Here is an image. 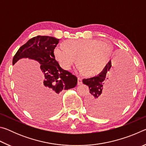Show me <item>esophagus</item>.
I'll use <instances>...</instances> for the list:
<instances>
[{"label": "esophagus", "instance_id": "esophagus-1", "mask_svg": "<svg viewBox=\"0 0 146 146\" xmlns=\"http://www.w3.org/2000/svg\"><path fill=\"white\" fill-rule=\"evenodd\" d=\"M82 78L81 77H78V85L82 84Z\"/></svg>", "mask_w": 146, "mask_h": 146}]
</instances>
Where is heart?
I'll list each match as a JSON object with an SVG mask.
<instances>
[{
	"instance_id": "heart-1",
	"label": "heart",
	"mask_w": 146,
	"mask_h": 146,
	"mask_svg": "<svg viewBox=\"0 0 146 146\" xmlns=\"http://www.w3.org/2000/svg\"><path fill=\"white\" fill-rule=\"evenodd\" d=\"M56 46L53 49L56 60L64 69L69 70L77 62L80 72L88 76L96 75L102 70L111 53V46L97 39H75Z\"/></svg>"
}]
</instances>
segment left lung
Listing matches in <instances>:
<instances>
[{
    "label": "left lung",
    "instance_id": "1",
    "mask_svg": "<svg viewBox=\"0 0 146 146\" xmlns=\"http://www.w3.org/2000/svg\"><path fill=\"white\" fill-rule=\"evenodd\" d=\"M111 65L110 60L99 75L82 80L90 93L86 99V108L90 114L95 117H104L117 113L129 98L133 80L131 62L122 56L117 59V64L112 68Z\"/></svg>",
    "mask_w": 146,
    "mask_h": 146
}]
</instances>
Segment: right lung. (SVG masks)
<instances>
[{"instance_id": "1", "label": "right lung", "mask_w": 146, "mask_h": 146, "mask_svg": "<svg viewBox=\"0 0 146 146\" xmlns=\"http://www.w3.org/2000/svg\"><path fill=\"white\" fill-rule=\"evenodd\" d=\"M59 39L53 36H35L22 46L13 58V65L19 59L28 58L36 60L40 64L44 73V80L29 91V111L35 115L54 114L60 108L59 93L62 90L75 88L77 78L69 71L63 70L55 60L53 49ZM49 109L48 113L43 111V107Z\"/></svg>"}]
</instances>
